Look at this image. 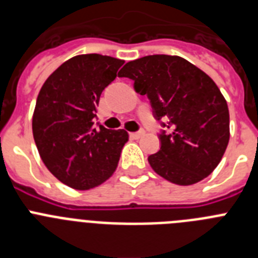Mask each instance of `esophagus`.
Wrapping results in <instances>:
<instances>
[{"instance_id": "34e87169", "label": "esophagus", "mask_w": 258, "mask_h": 258, "mask_svg": "<svg viewBox=\"0 0 258 258\" xmlns=\"http://www.w3.org/2000/svg\"><path fill=\"white\" fill-rule=\"evenodd\" d=\"M129 136H131V138H133V140H138V138H141L142 136H145V131H143V129H141V131L131 133Z\"/></svg>"}]
</instances>
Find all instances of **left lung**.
I'll list each match as a JSON object with an SVG mask.
<instances>
[{
	"instance_id": "1",
	"label": "left lung",
	"mask_w": 258,
	"mask_h": 258,
	"mask_svg": "<svg viewBox=\"0 0 258 258\" xmlns=\"http://www.w3.org/2000/svg\"><path fill=\"white\" fill-rule=\"evenodd\" d=\"M120 77L134 81L147 95L156 120L166 118L160 150L149 156L152 169L166 181L188 186L208 177L220 164L230 138L226 99L213 80L177 55H147L127 61Z\"/></svg>"
}]
</instances>
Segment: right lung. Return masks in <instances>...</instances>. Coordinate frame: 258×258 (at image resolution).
<instances>
[{
  "instance_id": "obj_1",
  "label": "right lung",
  "mask_w": 258,
  "mask_h": 258,
  "mask_svg": "<svg viewBox=\"0 0 258 258\" xmlns=\"http://www.w3.org/2000/svg\"><path fill=\"white\" fill-rule=\"evenodd\" d=\"M122 64L121 59L101 54L74 56L38 93L32 118L38 154L51 174L70 187H97L117 168L127 133L95 125V118L102 92Z\"/></svg>"
}]
</instances>
